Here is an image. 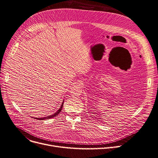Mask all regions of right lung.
<instances>
[{
    "mask_svg": "<svg viewBox=\"0 0 158 158\" xmlns=\"http://www.w3.org/2000/svg\"><path fill=\"white\" fill-rule=\"evenodd\" d=\"M64 100L63 101V102H62V105H61L60 108H59L58 110H57L55 113H54L53 114H51V115H49V116H47V117H41V118H36V117H34L33 118L38 119V120H44V119H50V118H53V117L56 116L57 114H58L61 111V110H62V109L63 105H64Z\"/></svg>",
    "mask_w": 158,
    "mask_h": 158,
    "instance_id": "right-lung-1",
    "label": "right lung"
}]
</instances>
